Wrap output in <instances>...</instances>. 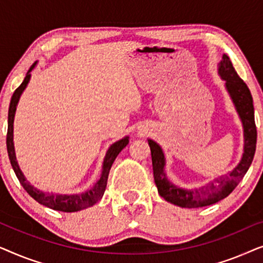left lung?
Wrapping results in <instances>:
<instances>
[{
  "instance_id": "left-lung-1",
  "label": "left lung",
  "mask_w": 263,
  "mask_h": 263,
  "mask_svg": "<svg viewBox=\"0 0 263 263\" xmlns=\"http://www.w3.org/2000/svg\"><path fill=\"white\" fill-rule=\"evenodd\" d=\"M219 74L226 82V88H228L230 96L235 103L244 128V153L242 160L237 165V167H235V170L230 172L229 175L214 179L210 184L201 186L199 189L186 190L178 188L171 182H168L166 176H165V158L160 146L153 140H148L151 156H152L153 177L157 184L158 193L168 202L177 204L179 207H204L225 199L242 181L248 168L253 163L257 139L253 97H251V93L246 82L238 77L228 55L222 56L220 66H219Z\"/></svg>"
}]
</instances>
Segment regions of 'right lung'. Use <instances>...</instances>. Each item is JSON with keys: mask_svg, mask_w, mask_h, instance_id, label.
<instances>
[{"mask_svg": "<svg viewBox=\"0 0 263 263\" xmlns=\"http://www.w3.org/2000/svg\"><path fill=\"white\" fill-rule=\"evenodd\" d=\"M35 63L32 64L31 68L27 71L26 77L24 79V81L21 82V85L15 89V92H14L12 96V99H10L9 111H8V132H7V151H8L10 164H12L13 170L15 172L16 177L21 183V185L24 186V189L26 190V192L30 194V195L33 197L37 202L43 204V206L49 207L55 211L67 212V213L85 210V208L93 206V204L97 203L100 199H102L107 184V177H109L110 168L112 166L114 161L118 156V153H120L121 151L128 145L129 140L128 138H124L120 140V141L115 142L114 145L110 147L109 151L106 152L105 159H104L103 172H102V176H100V179L96 183L92 189L87 190V192L82 194H75V195H56V194H45L33 188V186H32L30 183L25 179L23 172L20 171L19 165L16 163L15 152H14V145H13V122H14V115H15L17 102H19L21 93H23L25 87H26L28 84V81H30V78H31L30 71L33 69Z\"/></svg>", "mask_w": 263, "mask_h": 263, "instance_id": "obj_1", "label": "right lung"}]
</instances>
